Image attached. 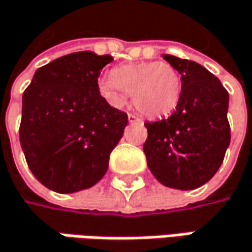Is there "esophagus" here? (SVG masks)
Masks as SVG:
<instances>
[{
	"label": "esophagus",
	"instance_id": "1",
	"mask_svg": "<svg viewBox=\"0 0 252 252\" xmlns=\"http://www.w3.org/2000/svg\"><path fill=\"white\" fill-rule=\"evenodd\" d=\"M128 121L129 123H141V120L135 114H128Z\"/></svg>",
	"mask_w": 252,
	"mask_h": 252
}]
</instances>
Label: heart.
Returning <instances> with one entry per match:
<instances>
[{"mask_svg":"<svg viewBox=\"0 0 252 252\" xmlns=\"http://www.w3.org/2000/svg\"><path fill=\"white\" fill-rule=\"evenodd\" d=\"M101 94L114 105H121L126 94L132 104L147 118L170 115L180 102L183 80L178 69L170 63L145 61L115 68L112 75L98 82Z\"/></svg>","mask_w":252,"mask_h":252,"instance_id":"1","label":"heart"}]
</instances>
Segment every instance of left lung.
<instances>
[{"label":"left lung","mask_w":252,"mask_h":252,"mask_svg":"<svg viewBox=\"0 0 252 252\" xmlns=\"http://www.w3.org/2000/svg\"><path fill=\"white\" fill-rule=\"evenodd\" d=\"M162 58L181 74L183 93L170 118L144 124L148 131L144 153L161 184L195 189L214 177L228 148V93L200 64L168 54Z\"/></svg>","instance_id":"8db88e82"}]
</instances>
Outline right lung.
<instances>
[{
	"mask_svg": "<svg viewBox=\"0 0 252 252\" xmlns=\"http://www.w3.org/2000/svg\"><path fill=\"white\" fill-rule=\"evenodd\" d=\"M111 55L68 54L38 68L23 94L20 142L34 177L60 194L95 185L128 124L101 95L98 77Z\"/></svg>",
	"mask_w": 252,
	"mask_h": 252,
	"instance_id": "add662e5",
	"label": "right lung"
}]
</instances>
